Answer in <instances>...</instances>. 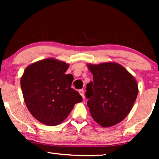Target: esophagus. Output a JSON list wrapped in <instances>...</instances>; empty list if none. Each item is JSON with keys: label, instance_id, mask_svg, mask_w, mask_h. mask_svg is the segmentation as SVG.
I'll return each instance as SVG.
<instances>
[{"label": "esophagus", "instance_id": "obj_1", "mask_svg": "<svg viewBox=\"0 0 159 159\" xmlns=\"http://www.w3.org/2000/svg\"><path fill=\"white\" fill-rule=\"evenodd\" d=\"M79 93L82 96V98H84V90H79Z\"/></svg>", "mask_w": 159, "mask_h": 159}]
</instances>
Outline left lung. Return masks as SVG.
<instances>
[{
  "mask_svg": "<svg viewBox=\"0 0 159 159\" xmlns=\"http://www.w3.org/2000/svg\"><path fill=\"white\" fill-rule=\"evenodd\" d=\"M93 82L87 85V106L93 119L102 127H111L125 119L138 93L134 76L114 62L87 63Z\"/></svg>",
  "mask_w": 159,
  "mask_h": 159,
  "instance_id": "left-lung-1",
  "label": "left lung"
}]
</instances>
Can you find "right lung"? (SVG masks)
Listing matches in <instances>:
<instances>
[{"label":"right lung","instance_id":"obj_1","mask_svg":"<svg viewBox=\"0 0 159 159\" xmlns=\"http://www.w3.org/2000/svg\"><path fill=\"white\" fill-rule=\"evenodd\" d=\"M69 63L49 57L27 66L21 78L24 101L38 121L54 126L66 119L82 97L71 87L72 75L65 72Z\"/></svg>","mask_w":159,"mask_h":159}]
</instances>
